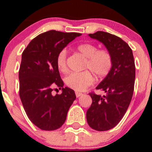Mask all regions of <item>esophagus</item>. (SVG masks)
Returning a JSON list of instances; mask_svg holds the SVG:
<instances>
[{"instance_id":"esophagus-1","label":"esophagus","mask_w":152,"mask_h":152,"mask_svg":"<svg viewBox=\"0 0 152 152\" xmlns=\"http://www.w3.org/2000/svg\"><path fill=\"white\" fill-rule=\"evenodd\" d=\"M75 94H76V96H77V97H79V96L82 95V93L77 92H77H75Z\"/></svg>"}]
</instances>
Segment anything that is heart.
<instances>
[{
  "instance_id": "heart-1",
  "label": "heart",
  "mask_w": 152,
  "mask_h": 152,
  "mask_svg": "<svg viewBox=\"0 0 152 152\" xmlns=\"http://www.w3.org/2000/svg\"><path fill=\"white\" fill-rule=\"evenodd\" d=\"M79 52L87 58L82 72H73L64 78L68 88L76 91H83L94 83V76L98 79L107 77L113 68V56L106 49H98L97 45L93 43L80 44L77 47ZM56 65L60 72L67 71V50L63 49L56 57Z\"/></svg>"
}]
</instances>
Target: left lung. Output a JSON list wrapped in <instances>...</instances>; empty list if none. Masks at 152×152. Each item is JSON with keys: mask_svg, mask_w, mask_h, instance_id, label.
Segmentation results:
<instances>
[{"mask_svg": "<svg viewBox=\"0 0 152 152\" xmlns=\"http://www.w3.org/2000/svg\"><path fill=\"white\" fill-rule=\"evenodd\" d=\"M89 36L104 44L113 61L111 72L96 88L105 95L90 93L92 104L86 115L91 128L107 131L120 122L129 106L135 85V61L129 45L118 36L103 31Z\"/></svg>", "mask_w": 152, "mask_h": 152, "instance_id": "obj_1", "label": "left lung"}]
</instances>
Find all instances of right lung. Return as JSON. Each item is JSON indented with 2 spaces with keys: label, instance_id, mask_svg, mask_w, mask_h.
Returning a JSON list of instances; mask_svg holds the SVG:
<instances>
[{
  "label": "right lung",
  "instance_id": "add662e5",
  "mask_svg": "<svg viewBox=\"0 0 152 152\" xmlns=\"http://www.w3.org/2000/svg\"><path fill=\"white\" fill-rule=\"evenodd\" d=\"M80 35L48 31L35 37L23 52L19 70L20 97L28 118L42 130L60 128L76 99L73 90L63 88L56 57L61 49ZM54 86L62 88L61 95L52 96Z\"/></svg>",
  "mask_w": 152,
  "mask_h": 152
}]
</instances>
